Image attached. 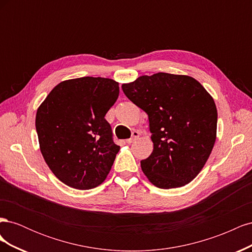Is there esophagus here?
Instances as JSON below:
<instances>
[{
    "mask_svg": "<svg viewBox=\"0 0 252 252\" xmlns=\"http://www.w3.org/2000/svg\"><path fill=\"white\" fill-rule=\"evenodd\" d=\"M139 135H140V132H139L138 130H133V131H132V136H131L130 139H127V140H126V143H127V144H131L132 142H134L136 139L139 138Z\"/></svg>",
    "mask_w": 252,
    "mask_h": 252,
    "instance_id": "obj_1",
    "label": "esophagus"
}]
</instances>
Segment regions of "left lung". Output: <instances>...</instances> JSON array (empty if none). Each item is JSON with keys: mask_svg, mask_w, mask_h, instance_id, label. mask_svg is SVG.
Segmentation results:
<instances>
[{"mask_svg": "<svg viewBox=\"0 0 252 252\" xmlns=\"http://www.w3.org/2000/svg\"><path fill=\"white\" fill-rule=\"evenodd\" d=\"M125 95L148 114L152 154L141 161L155 186H185L200 173L217 138L212 96L188 75L158 72L123 84Z\"/></svg>", "mask_w": 252, "mask_h": 252, "instance_id": "obj_1", "label": "left lung"}]
</instances>
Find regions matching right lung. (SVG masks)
Segmentation results:
<instances>
[{
    "mask_svg": "<svg viewBox=\"0 0 252 252\" xmlns=\"http://www.w3.org/2000/svg\"><path fill=\"white\" fill-rule=\"evenodd\" d=\"M119 83L84 77L61 82L37 108L40 149L53 174L87 190L105 181L120 146L105 116L119 96Z\"/></svg>",
    "mask_w": 252,
    "mask_h": 252,
    "instance_id": "1",
    "label": "right lung"
}]
</instances>
